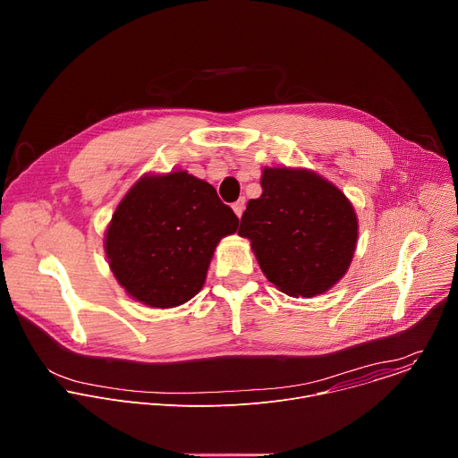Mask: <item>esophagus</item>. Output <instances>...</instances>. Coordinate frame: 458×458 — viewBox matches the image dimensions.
<instances>
[{"label": "esophagus", "instance_id": "34e87169", "mask_svg": "<svg viewBox=\"0 0 458 458\" xmlns=\"http://www.w3.org/2000/svg\"><path fill=\"white\" fill-rule=\"evenodd\" d=\"M244 205H246V199H244V198L237 199V201L232 205V208H233V212H235V216H237V217H241V216H242V212H244Z\"/></svg>", "mask_w": 458, "mask_h": 458}]
</instances>
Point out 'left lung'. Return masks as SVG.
<instances>
[{
	"mask_svg": "<svg viewBox=\"0 0 458 458\" xmlns=\"http://www.w3.org/2000/svg\"><path fill=\"white\" fill-rule=\"evenodd\" d=\"M263 195L250 199L239 235L267 279L292 297L330 290L348 270L357 217L346 195L308 170L265 168Z\"/></svg>",
	"mask_w": 458,
	"mask_h": 458,
	"instance_id": "8db88e82",
	"label": "left lung"
}]
</instances>
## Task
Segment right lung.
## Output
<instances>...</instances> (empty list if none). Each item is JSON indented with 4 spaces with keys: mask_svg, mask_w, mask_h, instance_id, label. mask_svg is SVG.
Instances as JSON below:
<instances>
[{
    "mask_svg": "<svg viewBox=\"0 0 458 458\" xmlns=\"http://www.w3.org/2000/svg\"><path fill=\"white\" fill-rule=\"evenodd\" d=\"M237 225L207 181L186 172L143 177L112 216L108 263L134 299L174 308L203 288L217 242Z\"/></svg>",
    "mask_w": 458,
    "mask_h": 458,
    "instance_id": "obj_1",
    "label": "right lung"
}]
</instances>
